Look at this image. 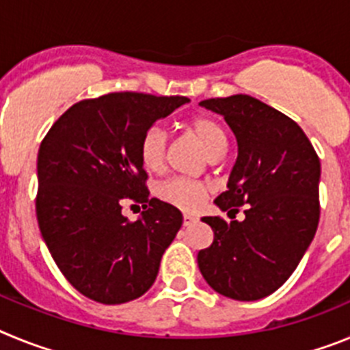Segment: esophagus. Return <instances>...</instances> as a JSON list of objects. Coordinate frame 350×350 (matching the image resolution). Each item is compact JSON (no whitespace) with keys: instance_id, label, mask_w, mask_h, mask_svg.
<instances>
[{"instance_id":"1","label":"esophagus","mask_w":350,"mask_h":350,"mask_svg":"<svg viewBox=\"0 0 350 350\" xmlns=\"http://www.w3.org/2000/svg\"><path fill=\"white\" fill-rule=\"evenodd\" d=\"M194 222H198V217H194L191 213H184V226H193Z\"/></svg>"}]
</instances>
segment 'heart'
<instances>
[{
  "instance_id": "b5f03b06",
  "label": "heart",
  "mask_w": 350,
  "mask_h": 350,
  "mask_svg": "<svg viewBox=\"0 0 350 350\" xmlns=\"http://www.w3.org/2000/svg\"><path fill=\"white\" fill-rule=\"evenodd\" d=\"M187 129L202 144L210 159H215V157L224 154L228 137H226L224 128L219 124L217 120L208 116H198L187 124ZM138 157H140V163L144 165V168L148 170V172L163 170L166 159L165 133L161 131L159 128H148L142 135L140 144H138ZM210 191H212L210 182L175 177L159 185L157 196L163 202L177 206V208L185 210V212H194L205 203Z\"/></svg>"
}]
</instances>
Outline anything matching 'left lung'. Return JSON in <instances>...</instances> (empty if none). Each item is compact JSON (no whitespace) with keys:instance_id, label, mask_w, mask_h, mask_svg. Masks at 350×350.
Wrapping results in <instances>:
<instances>
[{"instance_id":"8db88e82","label":"left lung","mask_w":350,"mask_h":350,"mask_svg":"<svg viewBox=\"0 0 350 350\" xmlns=\"http://www.w3.org/2000/svg\"><path fill=\"white\" fill-rule=\"evenodd\" d=\"M200 105L224 117L238 144L228 191L215 198V205L228 215L245 205V219L203 217L213 242L198 252V267L219 295L254 301L289 279L314 240L321 161L295 120L252 96Z\"/></svg>"}]
</instances>
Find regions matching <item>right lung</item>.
I'll return each mask as SVG.
<instances>
[{
  "label": "right lung",
  "instance_id": "add662e5",
  "mask_svg": "<svg viewBox=\"0 0 350 350\" xmlns=\"http://www.w3.org/2000/svg\"><path fill=\"white\" fill-rule=\"evenodd\" d=\"M185 96L110 92L70 107L38 150L36 219L55 265L83 296L119 305L145 295L182 226L180 210L148 198L138 144ZM126 201L142 202L138 221Z\"/></svg>",
  "mask_w": 350,
  "mask_h": 350
}]
</instances>
